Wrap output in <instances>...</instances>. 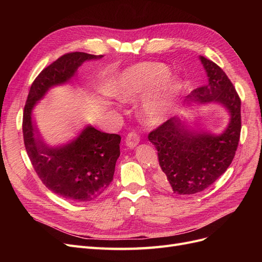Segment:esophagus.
<instances>
[{
  "mask_svg": "<svg viewBox=\"0 0 262 262\" xmlns=\"http://www.w3.org/2000/svg\"><path fill=\"white\" fill-rule=\"evenodd\" d=\"M140 143V136L137 132H130L125 138V144L128 147L133 148Z\"/></svg>",
  "mask_w": 262,
  "mask_h": 262,
  "instance_id": "1",
  "label": "esophagus"
}]
</instances>
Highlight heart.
I'll return each instance as SVG.
<instances>
[{
    "label": "heart",
    "mask_w": 262,
    "mask_h": 262,
    "mask_svg": "<svg viewBox=\"0 0 262 262\" xmlns=\"http://www.w3.org/2000/svg\"><path fill=\"white\" fill-rule=\"evenodd\" d=\"M169 75V70L158 63H143L125 70L107 86V92L123 101L141 96ZM182 90L180 81H172L143 100L140 116L146 124L157 125L167 119L170 109Z\"/></svg>",
    "instance_id": "obj_1"
}]
</instances>
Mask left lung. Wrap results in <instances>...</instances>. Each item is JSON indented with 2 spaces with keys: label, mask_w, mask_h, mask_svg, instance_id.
<instances>
[{
  "label": "left lung",
  "mask_w": 262,
  "mask_h": 262,
  "mask_svg": "<svg viewBox=\"0 0 262 262\" xmlns=\"http://www.w3.org/2000/svg\"><path fill=\"white\" fill-rule=\"evenodd\" d=\"M208 75V84L188 95L186 105L220 104L229 115L221 134L195 130L175 116L148 134L157 149L161 179L177 194H193L210 187L231 165L238 146L242 118L241 98L232 82L217 64L199 57Z\"/></svg>",
  "instance_id": "1"
}]
</instances>
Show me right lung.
<instances>
[{
  "instance_id": "right-lung-1",
  "label": "right lung",
  "mask_w": 262,
  "mask_h": 262,
  "mask_svg": "<svg viewBox=\"0 0 262 262\" xmlns=\"http://www.w3.org/2000/svg\"><path fill=\"white\" fill-rule=\"evenodd\" d=\"M101 58L84 52L62 55L36 77L24 109V143L35 171L47 188L71 201H93L105 192L114 179L121 138L87 125L69 143L50 146L41 138L31 113L51 87L70 82L85 61Z\"/></svg>"
}]
</instances>
